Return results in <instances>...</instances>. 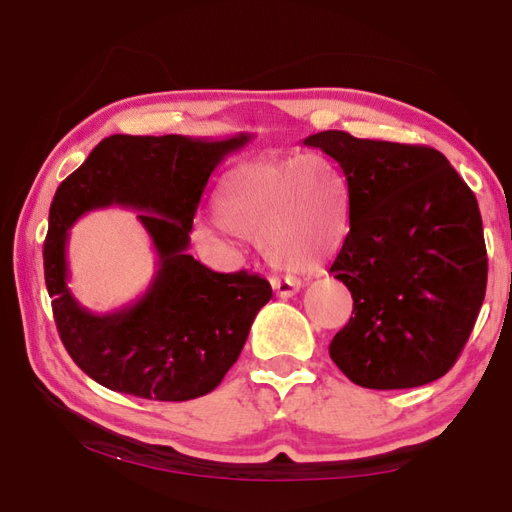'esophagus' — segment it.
Returning <instances> with one entry per match:
<instances>
[{"label": "esophagus", "instance_id": "34e87169", "mask_svg": "<svg viewBox=\"0 0 512 512\" xmlns=\"http://www.w3.org/2000/svg\"><path fill=\"white\" fill-rule=\"evenodd\" d=\"M270 284H273V290L277 292V297L281 299H288L292 295H297V292L301 290V279L297 277H273L270 279Z\"/></svg>", "mask_w": 512, "mask_h": 512}]
</instances>
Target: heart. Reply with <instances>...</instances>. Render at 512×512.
Wrapping results in <instances>:
<instances>
[{
  "label": "heart",
  "instance_id": "b5f03b06",
  "mask_svg": "<svg viewBox=\"0 0 512 512\" xmlns=\"http://www.w3.org/2000/svg\"><path fill=\"white\" fill-rule=\"evenodd\" d=\"M215 215L237 237L262 246L275 266L310 270L343 242L350 193L323 154L250 160L235 167L215 195ZM204 237H213L202 228Z\"/></svg>",
  "mask_w": 512,
  "mask_h": 512
}]
</instances>
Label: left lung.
<instances>
[{"instance_id":"8db88e82","label":"left lung","mask_w":512,"mask_h":512,"mask_svg":"<svg viewBox=\"0 0 512 512\" xmlns=\"http://www.w3.org/2000/svg\"><path fill=\"white\" fill-rule=\"evenodd\" d=\"M339 162L350 233L330 273L354 310L330 343L332 361L367 389H407L458 361L486 295L480 206L438 149L347 132L312 134Z\"/></svg>"}]
</instances>
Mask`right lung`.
Segmentation results:
<instances>
[{"instance_id": "obj_1", "label": "right lung", "mask_w": 512, "mask_h": 512, "mask_svg": "<svg viewBox=\"0 0 512 512\" xmlns=\"http://www.w3.org/2000/svg\"><path fill=\"white\" fill-rule=\"evenodd\" d=\"M250 140L114 134L65 178L50 204L43 273L54 323L72 361L96 383L147 400H191L222 383L248 339L257 312L273 297L259 275L215 273L187 248L211 173ZM127 205L159 255L146 295L110 315L85 311L67 288L69 226L103 205Z\"/></svg>"}]
</instances>
